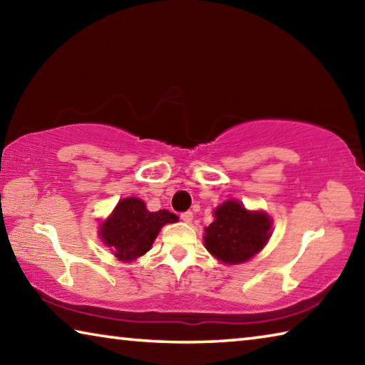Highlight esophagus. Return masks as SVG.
<instances>
[{
    "label": "esophagus",
    "mask_w": 365,
    "mask_h": 365,
    "mask_svg": "<svg viewBox=\"0 0 365 365\" xmlns=\"http://www.w3.org/2000/svg\"><path fill=\"white\" fill-rule=\"evenodd\" d=\"M180 219L185 222V224H190V222L193 220V212H191V211L182 212V214H180Z\"/></svg>",
    "instance_id": "obj_1"
}]
</instances>
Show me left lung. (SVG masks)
Masks as SVG:
<instances>
[{
    "instance_id": "obj_1",
    "label": "left lung",
    "mask_w": 365,
    "mask_h": 365,
    "mask_svg": "<svg viewBox=\"0 0 365 365\" xmlns=\"http://www.w3.org/2000/svg\"><path fill=\"white\" fill-rule=\"evenodd\" d=\"M270 228L272 219L264 211H248L240 201L228 200L205 228V246L220 262L242 264L264 248Z\"/></svg>"
}]
</instances>
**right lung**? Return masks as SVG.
Instances as JSON below:
<instances>
[{
	"instance_id": "right-lung-1",
	"label": "right lung",
	"mask_w": 365,
	"mask_h": 365,
	"mask_svg": "<svg viewBox=\"0 0 365 365\" xmlns=\"http://www.w3.org/2000/svg\"><path fill=\"white\" fill-rule=\"evenodd\" d=\"M177 220V215L165 209L150 212L143 201L132 196L117 202L101 224L100 237L119 261L130 262L151 250L160 228Z\"/></svg>"
}]
</instances>
